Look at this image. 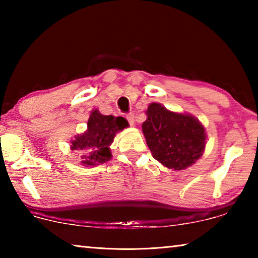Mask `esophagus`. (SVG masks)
Instances as JSON below:
<instances>
[{"label":"esophagus","instance_id":"obj_1","mask_svg":"<svg viewBox=\"0 0 258 258\" xmlns=\"http://www.w3.org/2000/svg\"><path fill=\"white\" fill-rule=\"evenodd\" d=\"M126 119L128 120V123L131 126H134V115L133 113H128V115H126Z\"/></svg>","mask_w":258,"mask_h":258}]
</instances>
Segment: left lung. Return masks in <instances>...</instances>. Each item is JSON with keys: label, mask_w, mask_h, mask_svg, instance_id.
I'll use <instances>...</instances> for the list:
<instances>
[{"label": "left lung", "mask_w": 258, "mask_h": 258, "mask_svg": "<svg viewBox=\"0 0 258 258\" xmlns=\"http://www.w3.org/2000/svg\"><path fill=\"white\" fill-rule=\"evenodd\" d=\"M142 131L152 156L167 168L181 171L203 156L206 133L202 123L187 113L169 111L150 103Z\"/></svg>", "instance_id": "8db88e82"}]
</instances>
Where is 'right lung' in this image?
Wrapping results in <instances>:
<instances>
[{
  "instance_id": "1",
  "label": "right lung",
  "mask_w": 258,
  "mask_h": 258,
  "mask_svg": "<svg viewBox=\"0 0 258 258\" xmlns=\"http://www.w3.org/2000/svg\"><path fill=\"white\" fill-rule=\"evenodd\" d=\"M128 123L124 117L104 116L98 109L91 112L87 130L72 140V150H82V164L95 166L106 163L111 158L109 146L117 132L127 127Z\"/></svg>"
}]
</instances>
